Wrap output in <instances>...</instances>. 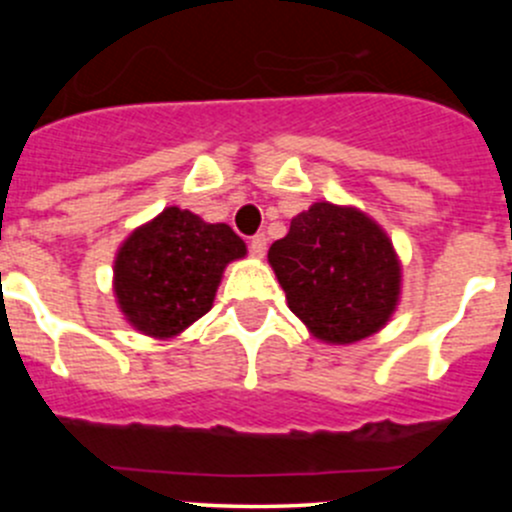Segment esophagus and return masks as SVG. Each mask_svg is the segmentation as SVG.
Segmentation results:
<instances>
[{
  "mask_svg": "<svg viewBox=\"0 0 512 512\" xmlns=\"http://www.w3.org/2000/svg\"><path fill=\"white\" fill-rule=\"evenodd\" d=\"M250 252H252V257H257V260H260V257H265V252H267V237L265 235H255L250 240Z\"/></svg>",
  "mask_w": 512,
  "mask_h": 512,
  "instance_id": "1",
  "label": "esophagus"
}]
</instances>
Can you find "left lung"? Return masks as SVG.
<instances>
[{"label": "left lung", "mask_w": 512, "mask_h": 512, "mask_svg": "<svg viewBox=\"0 0 512 512\" xmlns=\"http://www.w3.org/2000/svg\"><path fill=\"white\" fill-rule=\"evenodd\" d=\"M267 262L294 317L329 347L381 332L401 302L404 272L394 242L354 205L312 203L272 242Z\"/></svg>", "instance_id": "1"}]
</instances>
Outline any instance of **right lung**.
Masks as SVG:
<instances>
[{"instance_id": "right-lung-1", "label": "right lung", "mask_w": 512, "mask_h": 512, "mask_svg": "<svg viewBox=\"0 0 512 512\" xmlns=\"http://www.w3.org/2000/svg\"><path fill=\"white\" fill-rule=\"evenodd\" d=\"M247 245L225 223L170 205L138 225L113 260V294L123 319L153 339L180 337L210 312L223 272Z\"/></svg>"}]
</instances>
